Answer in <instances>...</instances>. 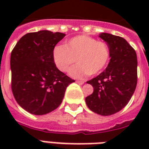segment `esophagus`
I'll use <instances>...</instances> for the list:
<instances>
[{
    "label": "esophagus",
    "mask_w": 149,
    "mask_h": 149,
    "mask_svg": "<svg viewBox=\"0 0 149 149\" xmlns=\"http://www.w3.org/2000/svg\"><path fill=\"white\" fill-rule=\"evenodd\" d=\"M77 83V84H84V81H83V80H77V81H76Z\"/></svg>",
    "instance_id": "1"
}]
</instances>
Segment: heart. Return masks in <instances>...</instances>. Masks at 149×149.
I'll use <instances>...</instances> for the list:
<instances>
[{
    "label": "heart",
    "mask_w": 149,
    "mask_h": 149,
    "mask_svg": "<svg viewBox=\"0 0 149 149\" xmlns=\"http://www.w3.org/2000/svg\"><path fill=\"white\" fill-rule=\"evenodd\" d=\"M111 52L106 42L88 36H77L70 38L65 45L54 48L52 57L55 65L61 72H66L73 78H83L87 75H96L106 68Z\"/></svg>",
    "instance_id": "obj_1"
}]
</instances>
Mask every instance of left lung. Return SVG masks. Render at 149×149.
I'll use <instances>...</instances> for the list:
<instances>
[{
    "mask_svg": "<svg viewBox=\"0 0 149 149\" xmlns=\"http://www.w3.org/2000/svg\"><path fill=\"white\" fill-rule=\"evenodd\" d=\"M107 42L111 59L104 72L86 83L93 92L85 100L89 109L102 116H109L123 109L132 98L137 85V55L127 41L120 36L100 33Z\"/></svg>",
    "mask_w": 149,
    "mask_h": 149,
    "instance_id": "left-lung-1",
    "label": "left lung"
}]
</instances>
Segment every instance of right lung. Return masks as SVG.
Wrapping results in <instances>:
<instances>
[{
    "label": "right lung",
    "instance_id": "add662e5",
    "mask_svg": "<svg viewBox=\"0 0 149 149\" xmlns=\"http://www.w3.org/2000/svg\"><path fill=\"white\" fill-rule=\"evenodd\" d=\"M65 34L42 30L24 35L10 54L11 90L22 108L44 115L61 104L65 90L75 80L58 70L52 52Z\"/></svg>",
    "mask_w": 149,
    "mask_h": 149
}]
</instances>
